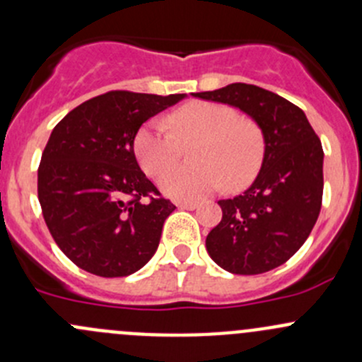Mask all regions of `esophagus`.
Masks as SVG:
<instances>
[{
    "label": "esophagus",
    "instance_id": "obj_1",
    "mask_svg": "<svg viewBox=\"0 0 362 362\" xmlns=\"http://www.w3.org/2000/svg\"><path fill=\"white\" fill-rule=\"evenodd\" d=\"M177 206L184 208V210H196V208H198V203L196 202H178Z\"/></svg>",
    "mask_w": 362,
    "mask_h": 362
}]
</instances>
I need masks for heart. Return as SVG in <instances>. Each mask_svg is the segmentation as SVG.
<instances>
[{
    "label": "heart",
    "mask_w": 362,
    "mask_h": 362,
    "mask_svg": "<svg viewBox=\"0 0 362 362\" xmlns=\"http://www.w3.org/2000/svg\"><path fill=\"white\" fill-rule=\"evenodd\" d=\"M159 120L145 124L134 136V156L141 170L158 177L176 162L182 144L197 145L194 167L170 168L159 177V187L175 199H198L224 185L245 187L257 175L264 156L262 133L254 120L238 117L228 105L192 101Z\"/></svg>",
    "instance_id": "1"
}]
</instances>
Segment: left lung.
I'll return each instance as SVG.
<instances>
[{
    "label": "left lung",
    "instance_id": "left-lung-1",
    "mask_svg": "<svg viewBox=\"0 0 362 362\" xmlns=\"http://www.w3.org/2000/svg\"><path fill=\"white\" fill-rule=\"evenodd\" d=\"M247 113L264 140L261 170L243 194L221 199L222 221L206 250L222 269L259 275L291 259L306 242L322 204L324 152L305 112L250 83L192 93Z\"/></svg>",
    "mask_w": 362,
    "mask_h": 362
}]
</instances>
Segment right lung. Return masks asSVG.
<instances>
[{
    "label": "right lung",
    "instance_id": "add662e5",
    "mask_svg": "<svg viewBox=\"0 0 362 362\" xmlns=\"http://www.w3.org/2000/svg\"><path fill=\"white\" fill-rule=\"evenodd\" d=\"M187 94L112 90L78 105L52 129L38 168V199L69 261L113 279L144 268L175 210L134 156L141 124ZM151 197V202H141Z\"/></svg>",
    "mask_w": 362,
    "mask_h": 362
}]
</instances>
